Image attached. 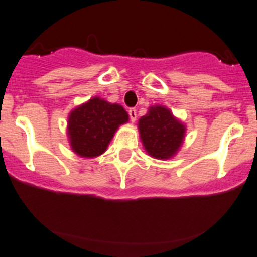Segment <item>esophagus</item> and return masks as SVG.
Instances as JSON below:
<instances>
[{
    "mask_svg": "<svg viewBox=\"0 0 257 257\" xmlns=\"http://www.w3.org/2000/svg\"><path fill=\"white\" fill-rule=\"evenodd\" d=\"M128 113H129V118H131L132 123H134V121L137 120V110L134 109V108H131V109L128 110Z\"/></svg>",
    "mask_w": 257,
    "mask_h": 257,
    "instance_id": "esophagus-1",
    "label": "esophagus"
}]
</instances>
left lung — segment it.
Segmentation results:
<instances>
[{
  "label": "left lung",
  "mask_w": 257,
  "mask_h": 257,
  "mask_svg": "<svg viewBox=\"0 0 257 257\" xmlns=\"http://www.w3.org/2000/svg\"><path fill=\"white\" fill-rule=\"evenodd\" d=\"M138 129L148 155L159 160L174 158L186 136L185 123L161 104L149 107L147 114L138 121Z\"/></svg>",
  "instance_id": "obj_1"
}]
</instances>
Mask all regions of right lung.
<instances>
[{
	"label": "right lung",
	"mask_w": 257,
	"mask_h": 257,
	"mask_svg": "<svg viewBox=\"0 0 257 257\" xmlns=\"http://www.w3.org/2000/svg\"><path fill=\"white\" fill-rule=\"evenodd\" d=\"M128 120V113L120 104L92 97L69 113L66 134L71 150L86 159L102 155L117 129Z\"/></svg>",
	"instance_id": "obj_1"
}]
</instances>
